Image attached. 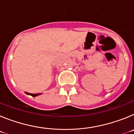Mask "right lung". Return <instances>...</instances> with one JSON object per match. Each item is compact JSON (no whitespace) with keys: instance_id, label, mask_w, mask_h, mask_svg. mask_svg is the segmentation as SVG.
<instances>
[{"instance_id":"right-lung-1","label":"right lung","mask_w":134,"mask_h":134,"mask_svg":"<svg viewBox=\"0 0 134 134\" xmlns=\"http://www.w3.org/2000/svg\"><path fill=\"white\" fill-rule=\"evenodd\" d=\"M27 94H30V95H31L32 97H35V96H37L39 95V94H40V93H37V94H31V93H27Z\"/></svg>"}]
</instances>
